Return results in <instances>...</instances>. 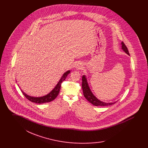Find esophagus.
Masks as SVG:
<instances>
[{
  "label": "esophagus",
  "mask_w": 148,
  "mask_h": 148,
  "mask_svg": "<svg viewBox=\"0 0 148 148\" xmlns=\"http://www.w3.org/2000/svg\"><path fill=\"white\" fill-rule=\"evenodd\" d=\"M82 65L81 64H77V69H81L82 68Z\"/></svg>",
  "instance_id": "1"
}]
</instances>
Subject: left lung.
I'll list each match as a JSON object with an SVG mask.
<instances>
[{"instance_id": "8db88e82", "label": "left lung", "mask_w": 148, "mask_h": 148, "mask_svg": "<svg viewBox=\"0 0 148 148\" xmlns=\"http://www.w3.org/2000/svg\"><path fill=\"white\" fill-rule=\"evenodd\" d=\"M121 49L123 50L127 53V55H129V51L127 50L126 45H125V44L124 42H121ZM82 89H83V92L84 94V96L85 98L87 99V100L88 101H89L91 104L92 105L95 106H111L114 104L116 101L115 102H112V103H105L103 102L102 101H100V100H99L92 92L89 84L88 83V81H87V79L85 77V75H83L82 77Z\"/></svg>"}]
</instances>
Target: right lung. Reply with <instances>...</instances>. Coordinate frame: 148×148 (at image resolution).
<instances>
[{"label": "right lung", "instance_id": "obj_1", "mask_svg": "<svg viewBox=\"0 0 148 148\" xmlns=\"http://www.w3.org/2000/svg\"><path fill=\"white\" fill-rule=\"evenodd\" d=\"M70 73H71L70 70L64 73L63 75H62V77L60 78V80L58 83V84L54 87V88L46 95L40 97H32V96L27 95L22 90H21V92H23V95L26 97V98L28 99L29 101H30L33 103H35L37 104H42V103H48L50 101H51L56 98L57 96L58 95L59 92H60V90L61 84H62V82H63L64 80H65V79H66V77Z\"/></svg>", "mask_w": 148, "mask_h": 148}]
</instances>
